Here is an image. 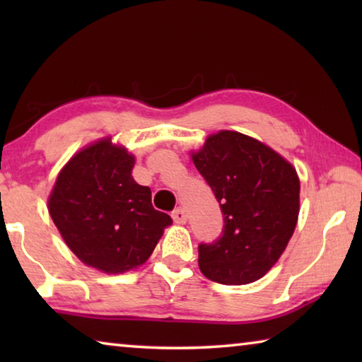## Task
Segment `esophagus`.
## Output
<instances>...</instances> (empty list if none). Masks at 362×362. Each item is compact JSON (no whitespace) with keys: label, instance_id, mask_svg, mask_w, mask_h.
<instances>
[{"label":"esophagus","instance_id":"34e87169","mask_svg":"<svg viewBox=\"0 0 362 362\" xmlns=\"http://www.w3.org/2000/svg\"><path fill=\"white\" fill-rule=\"evenodd\" d=\"M173 218L175 223H185L187 222V212L183 207H177V209L173 212Z\"/></svg>","mask_w":362,"mask_h":362}]
</instances>
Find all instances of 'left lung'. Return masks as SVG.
Here are the masks:
<instances>
[{"label": "left lung", "mask_w": 362, "mask_h": 362, "mask_svg": "<svg viewBox=\"0 0 362 362\" xmlns=\"http://www.w3.org/2000/svg\"><path fill=\"white\" fill-rule=\"evenodd\" d=\"M193 163L223 214L220 236L198 246L201 273L220 284L254 283L278 262L296 230V169L269 146L233 131L207 137Z\"/></svg>", "instance_id": "1"}]
</instances>
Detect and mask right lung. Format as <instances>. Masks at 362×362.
<instances>
[{"label": "right lung", "instance_id": "add662e5", "mask_svg": "<svg viewBox=\"0 0 362 362\" xmlns=\"http://www.w3.org/2000/svg\"><path fill=\"white\" fill-rule=\"evenodd\" d=\"M134 156L100 140L60 170L49 214L79 260L105 273H124L148 259L168 214L151 206V189L132 179Z\"/></svg>", "mask_w": 362, "mask_h": 362}]
</instances>
